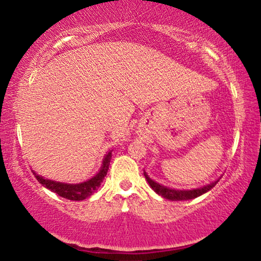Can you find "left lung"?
Instances as JSON below:
<instances>
[{
    "label": "left lung",
    "instance_id": "left-lung-1",
    "mask_svg": "<svg viewBox=\"0 0 261 261\" xmlns=\"http://www.w3.org/2000/svg\"><path fill=\"white\" fill-rule=\"evenodd\" d=\"M144 176L146 178V180L148 181L149 187H151L156 194L160 195L164 198L169 199V201H188V199H194L196 197H198V196L205 194V192H208L209 190H212V189L216 185L217 181H219V180H215L213 181V183L205 185V187L192 189V190H176V189L164 187V185L156 183V181H154L148 177V174L146 173L145 171H144Z\"/></svg>",
    "mask_w": 261,
    "mask_h": 261
}]
</instances>
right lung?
<instances>
[{
    "instance_id": "add662e5",
    "label": "right lung",
    "mask_w": 261,
    "mask_h": 261,
    "mask_svg": "<svg viewBox=\"0 0 261 261\" xmlns=\"http://www.w3.org/2000/svg\"><path fill=\"white\" fill-rule=\"evenodd\" d=\"M110 160H112V151H109L106 154L98 173H96L94 177L88 179L87 181H83V183L80 184H66L60 183V181L46 179V178L35 173L34 171L33 174L38 179L39 183H41L45 188H47L48 190L58 194L60 197L71 199V201H83V199L90 197V196L95 192V190H97L99 188V185H101L103 179H105V177L107 176V172H108Z\"/></svg>"
}]
</instances>
